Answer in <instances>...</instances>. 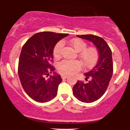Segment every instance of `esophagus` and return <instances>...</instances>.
I'll return each instance as SVG.
<instances>
[{
  "instance_id": "1",
  "label": "esophagus",
  "mask_w": 130,
  "mask_h": 130,
  "mask_svg": "<svg viewBox=\"0 0 130 130\" xmlns=\"http://www.w3.org/2000/svg\"><path fill=\"white\" fill-rule=\"evenodd\" d=\"M61 78H62V79H65V78H67L68 77V76L67 75H62L61 76Z\"/></svg>"
}]
</instances>
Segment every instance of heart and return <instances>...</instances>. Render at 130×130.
I'll return each instance as SVG.
<instances>
[{"mask_svg":"<svg viewBox=\"0 0 130 130\" xmlns=\"http://www.w3.org/2000/svg\"><path fill=\"white\" fill-rule=\"evenodd\" d=\"M70 45L76 52H79V58L84 66L90 68L98 61L99 57V51L94 46L87 47L84 41L79 38L72 39L69 41ZM63 43L59 42L53 48V56L56 59L61 57ZM82 68V63L78 60H63L57 65V70L64 75H71L79 71Z\"/></svg>","mask_w":130,"mask_h":130,"instance_id":"obj_1","label":"heart"}]
</instances>
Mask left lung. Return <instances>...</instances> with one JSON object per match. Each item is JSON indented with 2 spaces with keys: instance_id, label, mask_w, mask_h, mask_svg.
I'll list each match as a JSON object with an SVG mask.
<instances>
[{
  "instance_id": "8db88e82",
  "label": "left lung",
  "mask_w": 130,
  "mask_h": 130,
  "mask_svg": "<svg viewBox=\"0 0 130 130\" xmlns=\"http://www.w3.org/2000/svg\"><path fill=\"white\" fill-rule=\"evenodd\" d=\"M77 36L92 42L99 51L97 64L89 72L84 73L88 82L78 80L72 89L73 95L80 101L92 103L101 98L108 87L113 73L112 52L103 38L92 35Z\"/></svg>"
}]
</instances>
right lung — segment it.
Segmentation results:
<instances>
[{"instance_id":"1","label":"right lung","mask_w":130,"mask_h":130,"mask_svg":"<svg viewBox=\"0 0 130 130\" xmlns=\"http://www.w3.org/2000/svg\"><path fill=\"white\" fill-rule=\"evenodd\" d=\"M68 35L48 31L38 32L23 46L18 74L24 91L35 101L46 103L57 95L62 79L55 73L49 76L55 69L51 63L53 61V51L58 42Z\"/></svg>"}]
</instances>
